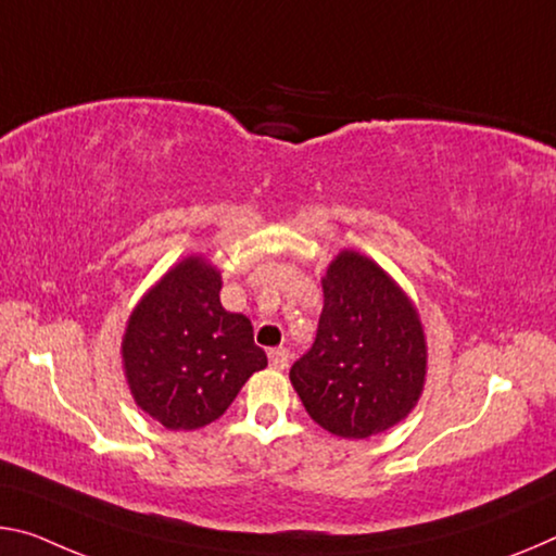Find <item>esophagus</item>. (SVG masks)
Wrapping results in <instances>:
<instances>
[{"label":"esophagus","instance_id":"34e87169","mask_svg":"<svg viewBox=\"0 0 556 556\" xmlns=\"http://www.w3.org/2000/svg\"><path fill=\"white\" fill-rule=\"evenodd\" d=\"M269 366L275 368V371H285V368L289 366V351L285 346L271 349L269 351Z\"/></svg>","mask_w":556,"mask_h":556}]
</instances>
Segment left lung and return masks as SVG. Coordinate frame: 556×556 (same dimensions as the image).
I'll use <instances>...</instances> for the list:
<instances>
[{"label":"left lung","mask_w":556,"mask_h":556,"mask_svg":"<svg viewBox=\"0 0 556 556\" xmlns=\"http://www.w3.org/2000/svg\"><path fill=\"white\" fill-rule=\"evenodd\" d=\"M316 341L289 371L306 413L331 435L364 440L416 408L428 341L413 299L383 267L341 250L324 277Z\"/></svg>","instance_id":"1"}]
</instances>
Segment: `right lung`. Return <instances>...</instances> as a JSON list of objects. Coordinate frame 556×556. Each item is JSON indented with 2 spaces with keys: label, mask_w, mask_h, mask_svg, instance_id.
I'll return each mask as SVG.
<instances>
[{
  "label": "right lung",
  "mask_w": 556,
  "mask_h": 556,
  "mask_svg": "<svg viewBox=\"0 0 556 556\" xmlns=\"http://www.w3.org/2000/svg\"><path fill=\"white\" fill-rule=\"evenodd\" d=\"M223 275L202 254L173 264L140 296L121 341L136 405L167 430H198L230 408L267 354L252 321L219 302Z\"/></svg>",
  "instance_id": "1"
}]
</instances>
